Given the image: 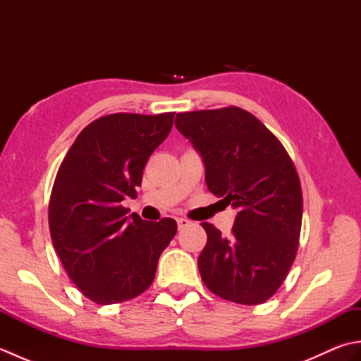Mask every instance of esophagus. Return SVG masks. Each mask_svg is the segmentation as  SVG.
<instances>
[{"label": "esophagus", "instance_id": "obj_1", "mask_svg": "<svg viewBox=\"0 0 361 361\" xmlns=\"http://www.w3.org/2000/svg\"><path fill=\"white\" fill-rule=\"evenodd\" d=\"M176 225H178V229H183V228L189 226V225H190V221H189L188 219H183V217H180V219H176Z\"/></svg>", "mask_w": 361, "mask_h": 361}]
</instances>
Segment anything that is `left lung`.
Instances as JSON below:
<instances>
[{
	"label": "left lung",
	"instance_id": "obj_1",
	"mask_svg": "<svg viewBox=\"0 0 361 361\" xmlns=\"http://www.w3.org/2000/svg\"><path fill=\"white\" fill-rule=\"evenodd\" d=\"M175 127L200 153L208 189L237 209L229 239L202 224L204 286L226 301L265 302L286 279L301 233V183L287 150L239 106L178 113Z\"/></svg>",
	"mask_w": 361,
	"mask_h": 361
}]
</instances>
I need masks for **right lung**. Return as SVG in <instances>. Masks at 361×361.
I'll list each match as a JSON object with an SVG mask.
<instances>
[{
	"label": "right lung",
	"instance_id": "right-lung-1",
	"mask_svg": "<svg viewBox=\"0 0 361 361\" xmlns=\"http://www.w3.org/2000/svg\"><path fill=\"white\" fill-rule=\"evenodd\" d=\"M175 113H114L91 122L66 153L49 200L52 245L71 281L109 305L150 287L176 221L142 220L121 206L136 197L149 157L171 133Z\"/></svg>",
	"mask_w": 361,
	"mask_h": 361
}]
</instances>
